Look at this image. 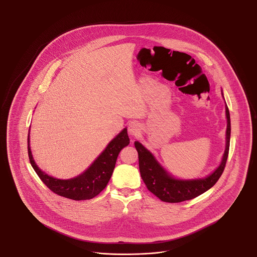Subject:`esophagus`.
Instances as JSON below:
<instances>
[{
    "instance_id": "obj_1",
    "label": "esophagus",
    "mask_w": 257,
    "mask_h": 257,
    "mask_svg": "<svg viewBox=\"0 0 257 257\" xmlns=\"http://www.w3.org/2000/svg\"><path fill=\"white\" fill-rule=\"evenodd\" d=\"M141 130H142V128H141V125L139 123L135 122V121L129 123V125H128V133H129V135L138 136L141 133Z\"/></svg>"
}]
</instances>
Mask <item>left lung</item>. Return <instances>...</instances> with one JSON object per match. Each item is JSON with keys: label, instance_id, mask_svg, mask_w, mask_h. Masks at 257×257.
<instances>
[{"label": "left lung", "instance_id": "8db88e82", "mask_svg": "<svg viewBox=\"0 0 257 257\" xmlns=\"http://www.w3.org/2000/svg\"><path fill=\"white\" fill-rule=\"evenodd\" d=\"M221 95L223 97L222 89ZM225 102V100H224ZM226 132H225V149L218 168L209 175L201 178L181 179L177 178L167 171L153 153L140 142H135V147L139 154L140 172L147 189L165 202H181L200 196L211 189L219 180L228 156L230 144V114L225 103Z\"/></svg>", "mask_w": 257, "mask_h": 257}]
</instances>
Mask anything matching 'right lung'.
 I'll use <instances>...</instances> for the list:
<instances>
[{"instance_id":"right-lung-1","label":"right lung","mask_w":257,"mask_h":257,"mask_svg":"<svg viewBox=\"0 0 257 257\" xmlns=\"http://www.w3.org/2000/svg\"><path fill=\"white\" fill-rule=\"evenodd\" d=\"M28 134V153L31 165L39 178L52 192L73 200L91 199L99 195L110 181L115 162L121 149L130 144L127 128L116 135L92 164L81 174L69 179H59L42 171L34 159Z\"/></svg>"}]
</instances>
